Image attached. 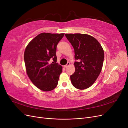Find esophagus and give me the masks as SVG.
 I'll return each instance as SVG.
<instances>
[{
    "label": "esophagus",
    "instance_id": "esophagus-1",
    "mask_svg": "<svg viewBox=\"0 0 128 128\" xmlns=\"http://www.w3.org/2000/svg\"><path fill=\"white\" fill-rule=\"evenodd\" d=\"M69 65H70V62H68L67 64H66V65L64 66V68H67L68 66H69Z\"/></svg>",
    "mask_w": 128,
    "mask_h": 128
}]
</instances>
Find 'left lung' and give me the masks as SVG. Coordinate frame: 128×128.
<instances>
[{
	"label": "left lung",
	"mask_w": 128,
	"mask_h": 128,
	"mask_svg": "<svg viewBox=\"0 0 128 128\" xmlns=\"http://www.w3.org/2000/svg\"><path fill=\"white\" fill-rule=\"evenodd\" d=\"M65 36L74 49L75 72L70 76L73 86L84 90L98 78L103 65L104 52L95 38L86 34H66Z\"/></svg>",
	"instance_id": "8db88e82"
}]
</instances>
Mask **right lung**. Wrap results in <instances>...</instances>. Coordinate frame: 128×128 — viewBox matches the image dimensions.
<instances>
[{"instance_id": "add662e5", "label": "right lung", "mask_w": 128, "mask_h": 128, "mask_svg": "<svg viewBox=\"0 0 128 128\" xmlns=\"http://www.w3.org/2000/svg\"><path fill=\"white\" fill-rule=\"evenodd\" d=\"M64 34L41 33L26 48L24 60L27 75L41 90L50 91L57 86L62 67L56 62V46ZM51 58L54 62L50 64L49 61Z\"/></svg>"}]
</instances>
